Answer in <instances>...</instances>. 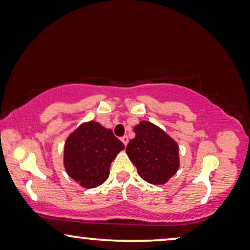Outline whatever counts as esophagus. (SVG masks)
Returning a JSON list of instances; mask_svg holds the SVG:
<instances>
[{
  "label": "esophagus",
  "mask_w": 250,
  "mask_h": 250,
  "mask_svg": "<svg viewBox=\"0 0 250 250\" xmlns=\"http://www.w3.org/2000/svg\"><path fill=\"white\" fill-rule=\"evenodd\" d=\"M121 140H122V142H123V144H124L125 146H127V144H128V138L126 137V135H124V137H122Z\"/></svg>",
  "instance_id": "esophagus-1"
}]
</instances>
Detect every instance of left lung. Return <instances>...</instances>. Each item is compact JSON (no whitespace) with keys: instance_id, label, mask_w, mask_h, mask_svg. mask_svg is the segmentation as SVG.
Instances as JSON below:
<instances>
[{"instance_id":"8db88e82","label":"left lung","mask_w":250,"mask_h":250,"mask_svg":"<svg viewBox=\"0 0 250 250\" xmlns=\"http://www.w3.org/2000/svg\"><path fill=\"white\" fill-rule=\"evenodd\" d=\"M135 138L129 140L126 154L137 167L139 176L149 184L163 185L179 168V148L164 131L149 122L134 127Z\"/></svg>"}]
</instances>
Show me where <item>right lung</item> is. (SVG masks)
Here are the masks:
<instances>
[{
    "label": "right lung",
    "mask_w": 250,
    "mask_h": 250,
    "mask_svg": "<svg viewBox=\"0 0 250 250\" xmlns=\"http://www.w3.org/2000/svg\"><path fill=\"white\" fill-rule=\"evenodd\" d=\"M124 144L111 129L96 122L80 125L64 146V167L69 176L85 188H95L109 177L111 162Z\"/></svg>",
    "instance_id": "right-lung-1"
}]
</instances>
